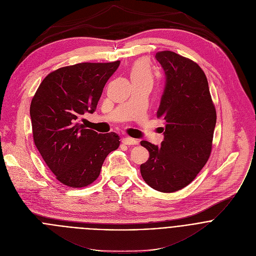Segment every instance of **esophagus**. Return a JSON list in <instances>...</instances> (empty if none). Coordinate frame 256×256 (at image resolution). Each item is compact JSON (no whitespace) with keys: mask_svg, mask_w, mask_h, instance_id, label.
Wrapping results in <instances>:
<instances>
[{"mask_svg":"<svg viewBox=\"0 0 256 256\" xmlns=\"http://www.w3.org/2000/svg\"><path fill=\"white\" fill-rule=\"evenodd\" d=\"M122 142H123L125 145H128V146H130V145H136V144L138 143L137 140H135V139H133V138H129V137L123 138Z\"/></svg>","mask_w":256,"mask_h":256,"instance_id":"obj_1","label":"esophagus"}]
</instances>
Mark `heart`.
Returning <instances> with one entry per match:
<instances>
[{"label":"heart","instance_id":"1","mask_svg":"<svg viewBox=\"0 0 256 256\" xmlns=\"http://www.w3.org/2000/svg\"><path fill=\"white\" fill-rule=\"evenodd\" d=\"M130 76L132 82H143L152 84L154 80V72L150 64V62L146 60H139L131 68Z\"/></svg>","mask_w":256,"mask_h":256}]
</instances>
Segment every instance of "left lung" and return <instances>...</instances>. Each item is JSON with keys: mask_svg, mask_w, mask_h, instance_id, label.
<instances>
[{"mask_svg": "<svg viewBox=\"0 0 256 256\" xmlns=\"http://www.w3.org/2000/svg\"><path fill=\"white\" fill-rule=\"evenodd\" d=\"M156 60L166 76L156 113L166 125L164 140L160 147L140 142L149 152L140 172L152 188L174 192L190 184L207 164L217 114L208 80L196 62L170 50L158 51Z\"/></svg>", "mask_w": 256, "mask_h": 256, "instance_id": "1", "label": "left lung"}]
</instances>
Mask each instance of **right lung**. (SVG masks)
I'll return each mask as SVG.
<instances>
[{
    "instance_id": "obj_1",
    "label": "right lung",
    "mask_w": 256,
    "mask_h": 256,
    "mask_svg": "<svg viewBox=\"0 0 256 256\" xmlns=\"http://www.w3.org/2000/svg\"><path fill=\"white\" fill-rule=\"evenodd\" d=\"M119 64L120 60L60 68L44 78L32 98L34 144L56 180L68 186L94 182L107 156L120 145L115 132L98 134L78 122L84 113H94Z\"/></svg>"
}]
</instances>
